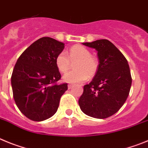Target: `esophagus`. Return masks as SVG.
<instances>
[{
    "label": "esophagus",
    "instance_id": "esophagus-1",
    "mask_svg": "<svg viewBox=\"0 0 148 148\" xmlns=\"http://www.w3.org/2000/svg\"><path fill=\"white\" fill-rule=\"evenodd\" d=\"M71 88H73V85H71V84H69V86H68V88L71 89Z\"/></svg>",
    "mask_w": 148,
    "mask_h": 148
}]
</instances>
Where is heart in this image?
I'll return each instance as SVG.
<instances>
[{
    "label": "heart",
    "mask_w": 148,
    "mask_h": 148,
    "mask_svg": "<svg viewBox=\"0 0 148 148\" xmlns=\"http://www.w3.org/2000/svg\"><path fill=\"white\" fill-rule=\"evenodd\" d=\"M75 69L63 76V80L69 83H80L93 77L99 69V61L95 57L91 56L88 49L80 45L72 46L69 51H61L55 59V64L61 73H66L71 66V62Z\"/></svg>",
    "instance_id": "1"
}]
</instances>
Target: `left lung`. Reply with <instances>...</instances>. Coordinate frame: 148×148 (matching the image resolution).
Here are the masks:
<instances>
[{"label":"left lung","instance_id":"1","mask_svg":"<svg viewBox=\"0 0 148 148\" xmlns=\"http://www.w3.org/2000/svg\"><path fill=\"white\" fill-rule=\"evenodd\" d=\"M82 44L97 50L99 69L92 81L84 86L79 106L86 115L106 119L116 114L128 97L132 83L129 65L122 52L108 40Z\"/></svg>","mask_w":148,"mask_h":148}]
</instances>
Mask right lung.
Masks as SVG:
<instances>
[{
    "instance_id": "obj_1",
    "label": "right lung",
    "mask_w": 148,
    "mask_h": 148,
    "mask_svg": "<svg viewBox=\"0 0 148 148\" xmlns=\"http://www.w3.org/2000/svg\"><path fill=\"white\" fill-rule=\"evenodd\" d=\"M65 47L63 42L44 37L34 42L17 60L11 77L13 97L23 115L40 122L58 110L68 84L58 85L61 74L56 57Z\"/></svg>"
}]
</instances>
